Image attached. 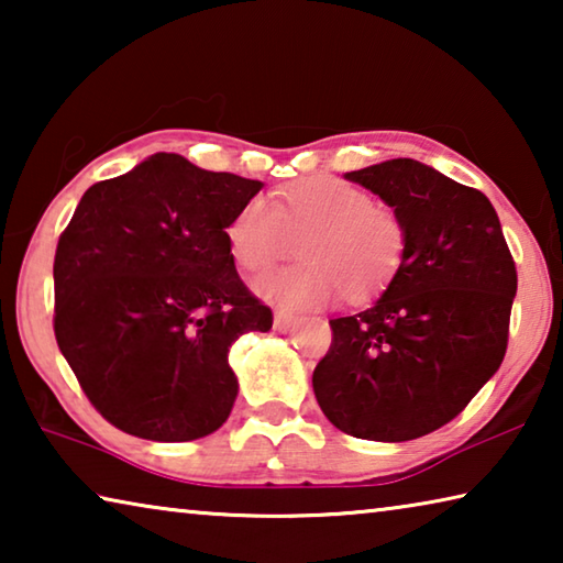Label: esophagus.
Returning a JSON list of instances; mask_svg holds the SVG:
<instances>
[{
	"label": "esophagus",
	"instance_id": "esophagus-1",
	"mask_svg": "<svg viewBox=\"0 0 563 563\" xmlns=\"http://www.w3.org/2000/svg\"><path fill=\"white\" fill-rule=\"evenodd\" d=\"M295 322H298V318L295 316H288V312H275L273 328L278 332H288L290 328H295Z\"/></svg>",
	"mask_w": 563,
	"mask_h": 563
}]
</instances>
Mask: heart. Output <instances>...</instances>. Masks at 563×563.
Listing matches in <instances>:
<instances>
[{"label":"heart","mask_w":563,"mask_h":563,"mask_svg":"<svg viewBox=\"0 0 563 563\" xmlns=\"http://www.w3.org/2000/svg\"><path fill=\"white\" fill-rule=\"evenodd\" d=\"M238 268L261 275L302 243L310 263L265 275L261 298L283 310L318 308L345 290L365 300L385 290L402 268L407 228L393 208L375 206L369 190L338 176H305L273 196L251 198L225 228Z\"/></svg>","instance_id":"1"}]
</instances>
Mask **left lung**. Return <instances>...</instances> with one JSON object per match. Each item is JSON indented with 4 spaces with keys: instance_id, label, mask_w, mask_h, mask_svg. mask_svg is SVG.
<instances>
[{
    "instance_id": "8db88e82",
    "label": "left lung",
    "mask_w": 563,
    "mask_h": 563,
    "mask_svg": "<svg viewBox=\"0 0 563 563\" xmlns=\"http://www.w3.org/2000/svg\"><path fill=\"white\" fill-rule=\"evenodd\" d=\"M345 178L395 208L407 251L369 308L330 320L332 345L312 373V389L340 432L417 440L452 422L499 369L517 268L482 190L415 158Z\"/></svg>"
}]
</instances>
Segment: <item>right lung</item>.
<instances>
[{"label":"right lung","instance_id":"1","mask_svg":"<svg viewBox=\"0 0 563 563\" xmlns=\"http://www.w3.org/2000/svg\"><path fill=\"white\" fill-rule=\"evenodd\" d=\"M261 188L154 154L81 196L54 255V335L84 395L121 432L190 442L231 415L228 352L273 328L225 238Z\"/></svg>","mask_w":563,"mask_h":563}]
</instances>
